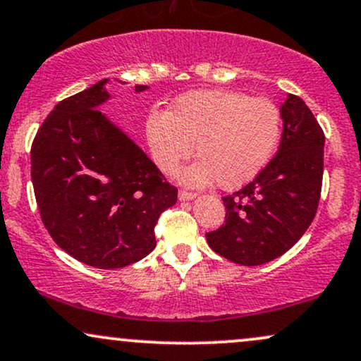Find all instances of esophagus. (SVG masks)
<instances>
[{
    "instance_id": "obj_1",
    "label": "esophagus",
    "mask_w": 361,
    "mask_h": 361,
    "mask_svg": "<svg viewBox=\"0 0 361 361\" xmlns=\"http://www.w3.org/2000/svg\"><path fill=\"white\" fill-rule=\"evenodd\" d=\"M178 198H180V202H190V200L197 198V195L190 193V192H180L178 193Z\"/></svg>"
}]
</instances>
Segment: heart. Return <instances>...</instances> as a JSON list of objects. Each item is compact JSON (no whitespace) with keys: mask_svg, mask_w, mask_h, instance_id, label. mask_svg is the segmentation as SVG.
Here are the masks:
<instances>
[{"mask_svg":"<svg viewBox=\"0 0 361 361\" xmlns=\"http://www.w3.org/2000/svg\"><path fill=\"white\" fill-rule=\"evenodd\" d=\"M282 119L274 102L240 90H197L180 97L168 114L153 112L146 137L156 166L173 175L195 153L200 159L178 175L192 188L219 181L238 190L250 183L274 158Z\"/></svg>","mask_w":361,"mask_h":361,"instance_id":"obj_1","label":"heart"}]
</instances>
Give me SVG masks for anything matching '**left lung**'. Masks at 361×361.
Returning <instances> with one entry per match:
<instances>
[{
  "instance_id": "1",
  "label": "left lung",
  "mask_w": 361,
  "mask_h": 361,
  "mask_svg": "<svg viewBox=\"0 0 361 361\" xmlns=\"http://www.w3.org/2000/svg\"><path fill=\"white\" fill-rule=\"evenodd\" d=\"M279 149L254 181L230 197L225 225L207 233L210 249L240 266L271 262L305 235L319 203L324 134L302 99L281 106Z\"/></svg>"
}]
</instances>
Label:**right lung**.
<instances>
[{"instance_id": "obj_1", "label": "right lung", "mask_w": 361, "mask_h": 361, "mask_svg": "<svg viewBox=\"0 0 361 361\" xmlns=\"http://www.w3.org/2000/svg\"><path fill=\"white\" fill-rule=\"evenodd\" d=\"M107 84L99 80L54 107L33 141L32 181L55 244L87 266L119 269L154 250V225L178 190L99 111L111 99ZM146 89L134 87L136 94Z\"/></svg>"}]
</instances>
